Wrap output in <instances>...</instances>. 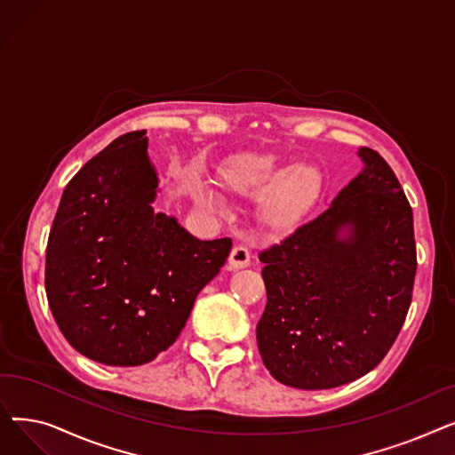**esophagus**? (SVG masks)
Listing matches in <instances>:
<instances>
[{"label":"esophagus","instance_id":"1","mask_svg":"<svg viewBox=\"0 0 455 455\" xmlns=\"http://www.w3.org/2000/svg\"><path fill=\"white\" fill-rule=\"evenodd\" d=\"M228 264L234 269H243V267L251 266V251L247 247H243V245H235L232 249V252H230Z\"/></svg>","mask_w":455,"mask_h":455}]
</instances>
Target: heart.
I'll return each mask as SVG.
<instances>
[{
  "label": "heart",
  "instance_id": "obj_1",
  "mask_svg": "<svg viewBox=\"0 0 455 455\" xmlns=\"http://www.w3.org/2000/svg\"><path fill=\"white\" fill-rule=\"evenodd\" d=\"M218 184L230 196H259L256 204L258 221L269 230L293 228L312 206L319 191V173L307 164L283 165L266 153H242L228 158L218 170ZM201 204H220L215 191L203 182L196 184Z\"/></svg>",
  "mask_w": 455,
  "mask_h": 455
}]
</instances>
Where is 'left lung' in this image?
Instances as JSON below:
<instances>
[{"label": "left lung", "mask_w": 455, "mask_h": 455, "mask_svg": "<svg viewBox=\"0 0 455 455\" xmlns=\"http://www.w3.org/2000/svg\"><path fill=\"white\" fill-rule=\"evenodd\" d=\"M365 170L331 206L259 251L267 304L256 341L271 376L330 389L365 376L402 330L413 297V210L391 165L362 148ZM351 227L348 241L339 232Z\"/></svg>", "instance_id": "obj_1"}]
</instances>
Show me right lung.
Returning <instances> with one entry per match:
<instances>
[{
    "mask_svg": "<svg viewBox=\"0 0 455 455\" xmlns=\"http://www.w3.org/2000/svg\"><path fill=\"white\" fill-rule=\"evenodd\" d=\"M146 131L116 138L64 189L47 237L45 295L68 343L93 362L136 367L172 347L230 237L201 242L155 213Z\"/></svg>",
    "mask_w": 455,
    "mask_h": 455,
    "instance_id": "add662e5",
    "label": "right lung"
}]
</instances>
